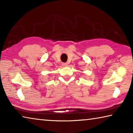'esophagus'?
Returning <instances> with one entry per match:
<instances>
[{
  "label": "esophagus",
  "mask_w": 133,
  "mask_h": 133,
  "mask_svg": "<svg viewBox=\"0 0 133 133\" xmlns=\"http://www.w3.org/2000/svg\"><path fill=\"white\" fill-rule=\"evenodd\" d=\"M67 65H68V63H62V66H64V67L67 66Z\"/></svg>",
  "instance_id": "1"
}]
</instances>
